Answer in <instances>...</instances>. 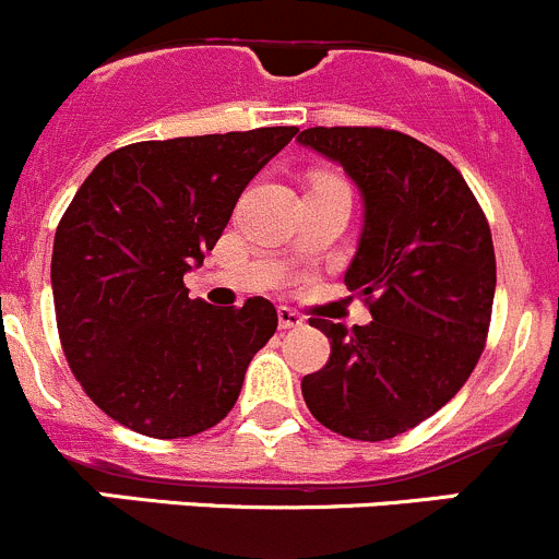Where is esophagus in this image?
I'll return each instance as SVG.
<instances>
[{
	"mask_svg": "<svg viewBox=\"0 0 559 559\" xmlns=\"http://www.w3.org/2000/svg\"><path fill=\"white\" fill-rule=\"evenodd\" d=\"M277 320H280V329H298V325L304 323L301 314L293 312V309H287V307L277 309Z\"/></svg>",
	"mask_w": 559,
	"mask_h": 559,
	"instance_id": "esophagus-1",
	"label": "esophagus"
}]
</instances>
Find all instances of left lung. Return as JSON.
Returning <instances> with one entry per match:
<instances>
[{"instance_id": "obj_1", "label": "left lung", "mask_w": 559, "mask_h": 559, "mask_svg": "<svg viewBox=\"0 0 559 559\" xmlns=\"http://www.w3.org/2000/svg\"><path fill=\"white\" fill-rule=\"evenodd\" d=\"M296 141L340 165L361 195L345 285L372 312L350 331L309 320L331 356L301 380L304 402L342 438H396L435 416L478 364L497 282L489 225L460 170L416 138L309 127Z\"/></svg>"}]
</instances>
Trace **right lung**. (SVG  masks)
<instances>
[{
    "label": "right lung",
    "instance_id": "obj_1",
    "mask_svg": "<svg viewBox=\"0 0 559 559\" xmlns=\"http://www.w3.org/2000/svg\"><path fill=\"white\" fill-rule=\"evenodd\" d=\"M298 127L143 141L86 176L53 236L51 287L70 369L94 405L138 435L192 438L239 400L277 309L190 298L185 274Z\"/></svg>",
    "mask_w": 559,
    "mask_h": 559
}]
</instances>
